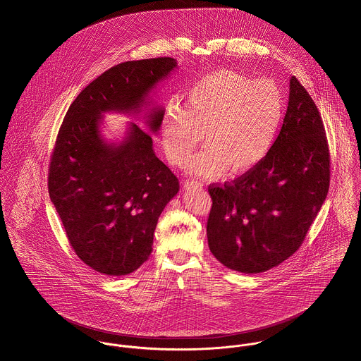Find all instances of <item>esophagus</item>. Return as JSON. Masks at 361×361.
Here are the masks:
<instances>
[{
	"mask_svg": "<svg viewBox=\"0 0 361 361\" xmlns=\"http://www.w3.org/2000/svg\"><path fill=\"white\" fill-rule=\"evenodd\" d=\"M202 187H203V184L197 180H187L184 183V188H187V190H202Z\"/></svg>",
	"mask_w": 361,
	"mask_h": 361,
	"instance_id": "obj_1",
	"label": "esophagus"
}]
</instances>
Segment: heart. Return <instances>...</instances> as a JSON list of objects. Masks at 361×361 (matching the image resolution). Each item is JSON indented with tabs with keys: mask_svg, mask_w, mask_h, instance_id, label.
Returning <instances> with one entry per match:
<instances>
[{
	"mask_svg": "<svg viewBox=\"0 0 361 361\" xmlns=\"http://www.w3.org/2000/svg\"><path fill=\"white\" fill-rule=\"evenodd\" d=\"M286 100L278 85L221 68L195 83L188 109L180 102L167 104L162 141L167 159L187 162L203 139V148L188 164L195 176L216 178L226 170L245 174L258 166L278 139Z\"/></svg>",
	"mask_w": 361,
	"mask_h": 361,
	"instance_id": "1",
	"label": "heart"
}]
</instances>
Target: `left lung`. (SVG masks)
<instances>
[{
	"mask_svg": "<svg viewBox=\"0 0 361 361\" xmlns=\"http://www.w3.org/2000/svg\"><path fill=\"white\" fill-rule=\"evenodd\" d=\"M330 187V151L316 104L295 77L268 157L224 187L210 185L207 242L232 271L259 274L291 257Z\"/></svg>",
	"mask_w": 361,
	"mask_h": 361,
	"instance_id": "obj_1",
	"label": "left lung"
}]
</instances>
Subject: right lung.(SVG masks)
I'll return each instance as SVG.
<instances>
[{
	"mask_svg": "<svg viewBox=\"0 0 361 361\" xmlns=\"http://www.w3.org/2000/svg\"><path fill=\"white\" fill-rule=\"evenodd\" d=\"M176 68L173 57L114 66L77 96L56 139L51 200L75 254L107 276L132 274L148 259L158 219L180 184L155 155L151 135L130 122L123 139L109 141L103 116L140 114ZM164 115L159 106L144 115L151 133H158Z\"/></svg>",
	"mask_w": 361,
	"mask_h": 361,
	"instance_id": "obj_1",
	"label": "right lung"
}]
</instances>
